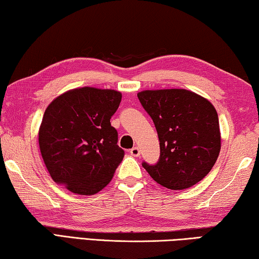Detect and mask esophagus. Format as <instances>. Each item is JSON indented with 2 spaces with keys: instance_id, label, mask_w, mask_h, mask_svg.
<instances>
[{
  "instance_id": "1",
  "label": "esophagus",
  "mask_w": 259,
  "mask_h": 259,
  "mask_svg": "<svg viewBox=\"0 0 259 259\" xmlns=\"http://www.w3.org/2000/svg\"><path fill=\"white\" fill-rule=\"evenodd\" d=\"M130 153L132 156H139V155H140V149H139V147H133V148L130 150Z\"/></svg>"
}]
</instances>
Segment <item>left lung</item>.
Masks as SVG:
<instances>
[{"mask_svg":"<svg viewBox=\"0 0 259 259\" xmlns=\"http://www.w3.org/2000/svg\"><path fill=\"white\" fill-rule=\"evenodd\" d=\"M138 98L153 119L161 152L155 164L143 161V168L170 190H184L200 182L215 164L221 148L214 106L185 89L145 90Z\"/></svg>","mask_w":259,"mask_h":259,"instance_id":"obj_1","label":"left lung"}]
</instances>
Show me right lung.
Masks as SVG:
<instances>
[{
    "mask_svg": "<svg viewBox=\"0 0 259 259\" xmlns=\"http://www.w3.org/2000/svg\"><path fill=\"white\" fill-rule=\"evenodd\" d=\"M120 102L119 91L84 87L67 91L47 106L39 147L57 184L90 196L112 180L125 155L110 122Z\"/></svg>",
    "mask_w": 259,
    "mask_h": 259,
    "instance_id": "right-lung-1",
    "label": "right lung"
}]
</instances>
